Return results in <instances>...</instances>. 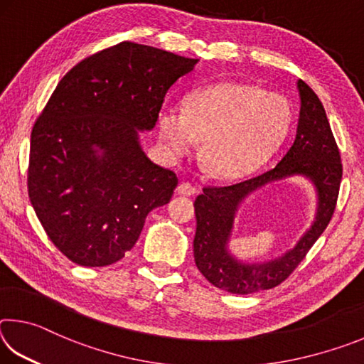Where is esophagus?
Masks as SVG:
<instances>
[{"label":"esophagus","instance_id":"1","mask_svg":"<svg viewBox=\"0 0 364 364\" xmlns=\"http://www.w3.org/2000/svg\"><path fill=\"white\" fill-rule=\"evenodd\" d=\"M176 193L181 196H194L196 194V186L188 181H183L180 186L176 188Z\"/></svg>","mask_w":364,"mask_h":364}]
</instances>
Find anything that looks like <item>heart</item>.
I'll use <instances>...</instances> for the list:
<instances>
[{
  "label": "heart",
  "instance_id": "1",
  "mask_svg": "<svg viewBox=\"0 0 364 364\" xmlns=\"http://www.w3.org/2000/svg\"><path fill=\"white\" fill-rule=\"evenodd\" d=\"M292 122L291 104L254 85L218 83L186 96L183 110L162 107L159 136L171 157L202 143V162L217 178L252 173L278 149Z\"/></svg>",
  "mask_w": 364,
  "mask_h": 364
}]
</instances>
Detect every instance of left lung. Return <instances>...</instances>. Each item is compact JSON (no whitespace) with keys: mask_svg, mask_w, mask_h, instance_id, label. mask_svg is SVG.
I'll return each instance as SVG.
<instances>
[{"mask_svg":"<svg viewBox=\"0 0 364 364\" xmlns=\"http://www.w3.org/2000/svg\"><path fill=\"white\" fill-rule=\"evenodd\" d=\"M297 88L300 96L297 134L278 165L231 186H207L204 193L196 197V267L221 291L247 295L281 284L304 260L334 215L342 180L341 152L315 91L301 80L297 82ZM289 176H305L317 189V215L311 230L294 250L274 261L263 264L237 261L230 255L227 242L238 205L257 188Z\"/></svg>","mask_w":364,"mask_h":364,"instance_id":"left-lung-1","label":"left lung"}]
</instances>
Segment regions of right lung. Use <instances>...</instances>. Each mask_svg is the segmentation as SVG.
<instances>
[{
    "label": "right lung",
    "instance_id": "1",
    "mask_svg": "<svg viewBox=\"0 0 364 364\" xmlns=\"http://www.w3.org/2000/svg\"><path fill=\"white\" fill-rule=\"evenodd\" d=\"M197 59L123 41L83 59L36 119L28 197L51 242L73 263L107 267L136 244L147 213L178 178L139 144L164 97Z\"/></svg>",
    "mask_w": 364,
    "mask_h": 364
}]
</instances>
